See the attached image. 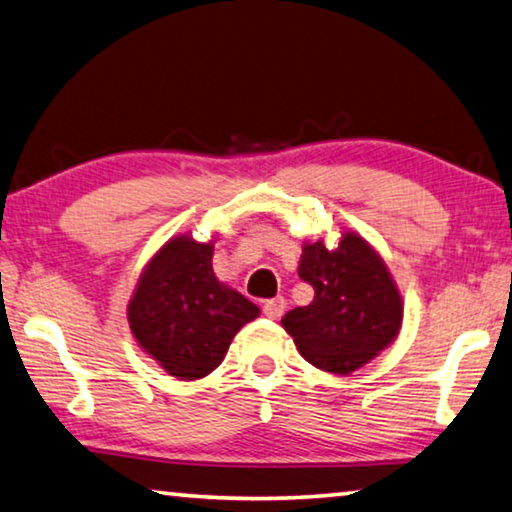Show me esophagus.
<instances>
[{"instance_id":"34e87169","label":"esophagus","mask_w":512,"mask_h":512,"mask_svg":"<svg viewBox=\"0 0 512 512\" xmlns=\"http://www.w3.org/2000/svg\"><path fill=\"white\" fill-rule=\"evenodd\" d=\"M262 310H264V315L269 317V319H280L282 312H285V299H282V296H276V299L266 301L262 305Z\"/></svg>"}]
</instances>
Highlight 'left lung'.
Wrapping results in <instances>:
<instances>
[{
    "mask_svg": "<svg viewBox=\"0 0 512 512\" xmlns=\"http://www.w3.org/2000/svg\"><path fill=\"white\" fill-rule=\"evenodd\" d=\"M299 278L315 299L282 317V329L308 363L333 375H352L402 329L404 303L388 266L358 232H340L333 248L305 241Z\"/></svg>",
    "mask_w": 512,
    "mask_h": 512,
    "instance_id": "obj_1",
    "label": "left lung"
}]
</instances>
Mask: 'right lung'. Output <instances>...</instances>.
Wrapping results in <instances>:
<instances>
[{
  "mask_svg": "<svg viewBox=\"0 0 512 512\" xmlns=\"http://www.w3.org/2000/svg\"><path fill=\"white\" fill-rule=\"evenodd\" d=\"M213 243L172 236L144 264L128 301L135 342L181 381L216 370L234 335L259 317L253 301L216 278Z\"/></svg>",
  "mask_w": 512,
  "mask_h": 512,
  "instance_id": "right-lung-1",
  "label": "right lung"
}]
</instances>
